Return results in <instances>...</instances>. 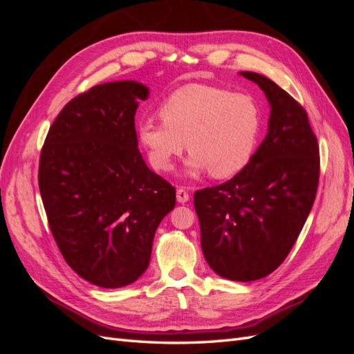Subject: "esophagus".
<instances>
[{
  "label": "esophagus",
  "instance_id": "obj_1",
  "mask_svg": "<svg viewBox=\"0 0 354 354\" xmlns=\"http://www.w3.org/2000/svg\"><path fill=\"white\" fill-rule=\"evenodd\" d=\"M177 201L180 202V203H186L187 201H189V194H187V190H185V189H177Z\"/></svg>",
  "mask_w": 354,
  "mask_h": 354
}]
</instances>
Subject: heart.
Wrapping results in <instances>:
<instances>
[{"label": "heart", "instance_id": "b5f03b06", "mask_svg": "<svg viewBox=\"0 0 354 354\" xmlns=\"http://www.w3.org/2000/svg\"><path fill=\"white\" fill-rule=\"evenodd\" d=\"M159 112L162 121L146 118L137 134L149 162L164 173L187 145V174L229 178L250 164L259 145L261 111L248 94L189 84L171 93Z\"/></svg>", "mask_w": 354, "mask_h": 354}]
</instances>
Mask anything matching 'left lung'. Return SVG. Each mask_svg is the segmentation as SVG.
Segmentation results:
<instances>
[{
	"instance_id": "obj_1",
	"label": "left lung",
	"mask_w": 354,
	"mask_h": 354,
	"mask_svg": "<svg viewBox=\"0 0 354 354\" xmlns=\"http://www.w3.org/2000/svg\"><path fill=\"white\" fill-rule=\"evenodd\" d=\"M241 75L269 100V131L241 173L196 190L194 202L211 269L250 282L276 270L292 250L316 198L320 159L303 106L264 75Z\"/></svg>"
}]
</instances>
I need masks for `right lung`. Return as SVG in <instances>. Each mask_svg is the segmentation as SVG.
Wrapping results in <instances>:
<instances>
[{"mask_svg": "<svg viewBox=\"0 0 354 354\" xmlns=\"http://www.w3.org/2000/svg\"><path fill=\"white\" fill-rule=\"evenodd\" d=\"M147 95L136 81L95 85L62 109L41 151L53 238L71 269L102 288L146 272L155 232L176 205V189L138 151L134 115Z\"/></svg>", "mask_w": 354, "mask_h": 354, "instance_id": "obj_1", "label": "right lung"}]
</instances>
